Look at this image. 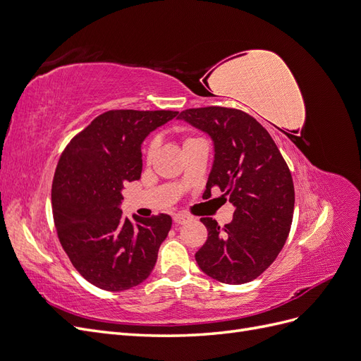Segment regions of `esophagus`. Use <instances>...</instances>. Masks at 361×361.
<instances>
[{"instance_id":"34e87169","label":"esophagus","mask_w":361,"mask_h":361,"mask_svg":"<svg viewBox=\"0 0 361 361\" xmlns=\"http://www.w3.org/2000/svg\"><path fill=\"white\" fill-rule=\"evenodd\" d=\"M191 220H192V218L190 215H187V214H176V215L173 216V221L176 223V224H185V223H188Z\"/></svg>"}]
</instances>
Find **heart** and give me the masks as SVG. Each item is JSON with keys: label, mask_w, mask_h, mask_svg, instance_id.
Wrapping results in <instances>:
<instances>
[{"label": "heart", "mask_w": 361, "mask_h": 361, "mask_svg": "<svg viewBox=\"0 0 361 361\" xmlns=\"http://www.w3.org/2000/svg\"><path fill=\"white\" fill-rule=\"evenodd\" d=\"M194 138H188V140H185V143L183 145H187V143H190V141H192ZM154 154H155V145L152 143L149 147H147V152H146V157H147V159H152V157H154Z\"/></svg>", "instance_id": "heart-1"}]
</instances>
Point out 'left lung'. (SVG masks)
<instances>
[{"instance_id":"obj_1","label":"left lung","mask_w":361,"mask_h":361,"mask_svg":"<svg viewBox=\"0 0 361 361\" xmlns=\"http://www.w3.org/2000/svg\"><path fill=\"white\" fill-rule=\"evenodd\" d=\"M179 120L200 129L214 143V164L203 199L214 187L235 206L224 227L200 218L207 239L195 253L199 268L221 283L257 279L285 245L293 215L292 174L274 140L255 117L224 106L190 108Z\"/></svg>"}]
</instances>
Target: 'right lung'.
<instances>
[{
  "instance_id": "1",
  "label": "right lung",
  "mask_w": 361,
  "mask_h": 361,
  "mask_svg": "<svg viewBox=\"0 0 361 361\" xmlns=\"http://www.w3.org/2000/svg\"><path fill=\"white\" fill-rule=\"evenodd\" d=\"M178 111L113 110L75 135L52 182V214L72 265L96 288L120 292L143 283L171 228L167 214L129 220L122 191L143 169L141 145Z\"/></svg>"
}]
</instances>
